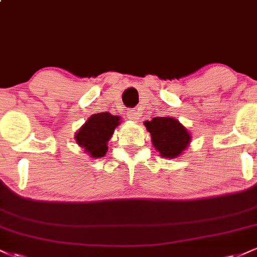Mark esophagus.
Masks as SVG:
<instances>
[{
    "instance_id": "34e87169",
    "label": "esophagus",
    "mask_w": 257,
    "mask_h": 257,
    "mask_svg": "<svg viewBox=\"0 0 257 257\" xmlns=\"http://www.w3.org/2000/svg\"><path fill=\"white\" fill-rule=\"evenodd\" d=\"M126 117H128L129 119L134 120V122H138L140 114H139V111H137V110H129L128 112H126Z\"/></svg>"
}]
</instances>
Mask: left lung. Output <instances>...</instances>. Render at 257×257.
I'll use <instances>...</instances> for the list:
<instances>
[{"label": "left lung", "instance_id": "1", "mask_svg": "<svg viewBox=\"0 0 257 257\" xmlns=\"http://www.w3.org/2000/svg\"><path fill=\"white\" fill-rule=\"evenodd\" d=\"M145 125L151 133L153 146L162 157H178L191 141L187 129L172 117H155L152 120L145 122Z\"/></svg>", "mask_w": 257, "mask_h": 257}]
</instances>
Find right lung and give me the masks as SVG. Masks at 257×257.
I'll use <instances>...</instances> for the list:
<instances>
[{"mask_svg":"<svg viewBox=\"0 0 257 257\" xmlns=\"http://www.w3.org/2000/svg\"><path fill=\"white\" fill-rule=\"evenodd\" d=\"M119 124V117L108 112L93 114L76 134V141L93 158L104 157L107 151V141Z\"/></svg>","mask_w":257,"mask_h":257,"instance_id":"add662e5","label":"right lung"}]
</instances>
